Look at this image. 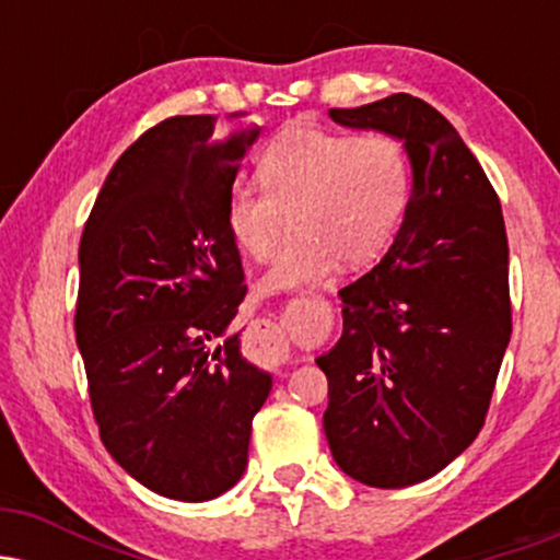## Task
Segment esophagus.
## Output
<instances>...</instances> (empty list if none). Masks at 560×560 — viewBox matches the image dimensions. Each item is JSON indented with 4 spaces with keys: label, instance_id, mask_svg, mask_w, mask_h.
I'll use <instances>...</instances> for the list:
<instances>
[{
    "label": "esophagus",
    "instance_id": "esophagus-1",
    "mask_svg": "<svg viewBox=\"0 0 560 560\" xmlns=\"http://www.w3.org/2000/svg\"><path fill=\"white\" fill-rule=\"evenodd\" d=\"M266 337H268V339H273L276 352H279V358H287V347H284V342H281V331H276V329H266Z\"/></svg>",
    "mask_w": 560,
    "mask_h": 560
}]
</instances>
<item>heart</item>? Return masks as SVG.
<instances>
[{
	"mask_svg": "<svg viewBox=\"0 0 560 560\" xmlns=\"http://www.w3.org/2000/svg\"><path fill=\"white\" fill-rule=\"evenodd\" d=\"M262 186L236 184L226 199L231 240L247 258L268 260L284 242L289 215L300 231L262 276L266 292L316 284L339 262L365 266L389 247L410 199V158L389 133L292 126L258 158Z\"/></svg>",
	"mask_w": 560,
	"mask_h": 560,
	"instance_id": "heart-1",
	"label": "heart"
}]
</instances>
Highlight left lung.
Masks as SVG:
<instances>
[{"instance_id":"8db88e82","label":"left lung","mask_w":560,"mask_h":560,"mask_svg":"<svg viewBox=\"0 0 560 560\" xmlns=\"http://www.w3.org/2000/svg\"><path fill=\"white\" fill-rule=\"evenodd\" d=\"M329 115L397 137L413 171L395 242L374 271L339 289L342 337L316 358L337 466L397 490L442 471L485 423L511 342L503 210L458 131L419 96Z\"/></svg>"}]
</instances>
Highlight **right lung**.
Returning a JSON list of instances; mask_svg holds the SVG:
<instances>
[{"label": "right lung", "mask_w": 560, "mask_h": 560, "mask_svg": "<svg viewBox=\"0 0 560 560\" xmlns=\"http://www.w3.org/2000/svg\"><path fill=\"white\" fill-rule=\"evenodd\" d=\"M258 137L215 115L163 120L113 165L81 236L75 342L100 436L139 485L182 503L242 479L273 384L229 331L247 287L226 199Z\"/></svg>", "instance_id": "obj_1"}]
</instances>
